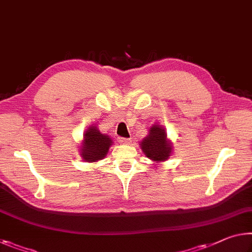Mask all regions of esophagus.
<instances>
[{
	"label": "esophagus",
	"instance_id": "obj_1",
	"mask_svg": "<svg viewBox=\"0 0 252 252\" xmlns=\"http://www.w3.org/2000/svg\"><path fill=\"white\" fill-rule=\"evenodd\" d=\"M118 140L121 143H126V145H130V142H131L130 139H127V138H118Z\"/></svg>",
	"mask_w": 252,
	"mask_h": 252
}]
</instances>
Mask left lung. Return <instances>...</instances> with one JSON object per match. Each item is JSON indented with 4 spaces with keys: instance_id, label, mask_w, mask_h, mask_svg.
<instances>
[{
    "instance_id": "left-lung-1",
    "label": "left lung",
    "mask_w": 252,
    "mask_h": 252,
    "mask_svg": "<svg viewBox=\"0 0 252 252\" xmlns=\"http://www.w3.org/2000/svg\"><path fill=\"white\" fill-rule=\"evenodd\" d=\"M142 153L155 163L168 160L173 151V143L167 138V132L161 125H154L149 133L140 142Z\"/></svg>"
}]
</instances>
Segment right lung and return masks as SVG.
<instances>
[{
  "label": "right lung",
  "instance_id": "add662e5",
  "mask_svg": "<svg viewBox=\"0 0 252 252\" xmlns=\"http://www.w3.org/2000/svg\"><path fill=\"white\" fill-rule=\"evenodd\" d=\"M112 145H113V140L110 138V135L102 133L97 126L92 125L83 134V141L79 146L81 147L79 154L84 161L97 162L105 158Z\"/></svg>",
  "mask_w": 252,
  "mask_h": 252
}]
</instances>
